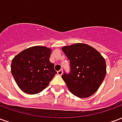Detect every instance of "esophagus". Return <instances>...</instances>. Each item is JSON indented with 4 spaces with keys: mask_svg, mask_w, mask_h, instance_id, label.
I'll return each instance as SVG.
<instances>
[{
    "mask_svg": "<svg viewBox=\"0 0 122 122\" xmlns=\"http://www.w3.org/2000/svg\"><path fill=\"white\" fill-rule=\"evenodd\" d=\"M57 74H59V75H62V74H63V70L62 69H61V70H59V71H57Z\"/></svg>",
    "mask_w": 122,
    "mask_h": 122,
    "instance_id": "34e87169",
    "label": "esophagus"
}]
</instances>
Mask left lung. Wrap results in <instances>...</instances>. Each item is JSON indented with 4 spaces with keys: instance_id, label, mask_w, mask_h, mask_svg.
<instances>
[{
    "instance_id": "obj_1",
    "label": "left lung",
    "mask_w": 122,
    "mask_h": 122,
    "mask_svg": "<svg viewBox=\"0 0 122 122\" xmlns=\"http://www.w3.org/2000/svg\"><path fill=\"white\" fill-rule=\"evenodd\" d=\"M62 50L70 61V73L62 75L69 91L80 98L94 94L107 73L104 57L94 48L82 43L64 46Z\"/></svg>"
}]
</instances>
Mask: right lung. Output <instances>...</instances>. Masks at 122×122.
I'll use <instances>...</instances> for the list:
<instances>
[{"instance_id":"1","label":"right lung","mask_w":122,"mask_h":122,"mask_svg":"<svg viewBox=\"0 0 122 122\" xmlns=\"http://www.w3.org/2000/svg\"><path fill=\"white\" fill-rule=\"evenodd\" d=\"M51 50L32 46L18 53L12 59L11 72L17 86L27 94H36L48 87L57 74L50 61Z\"/></svg>"}]
</instances>
